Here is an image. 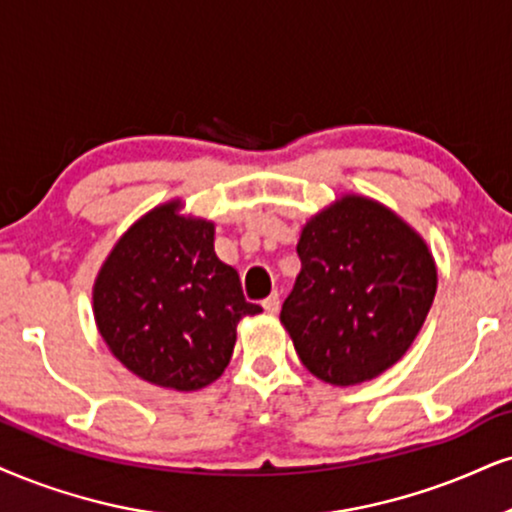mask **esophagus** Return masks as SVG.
<instances>
[{
    "instance_id": "esophagus-1",
    "label": "esophagus",
    "mask_w": 512,
    "mask_h": 512,
    "mask_svg": "<svg viewBox=\"0 0 512 512\" xmlns=\"http://www.w3.org/2000/svg\"><path fill=\"white\" fill-rule=\"evenodd\" d=\"M263 308H266L268 313H277L280 311V296L277 294H270L266 301H263Z\"/></svg>"
}]
</instances>
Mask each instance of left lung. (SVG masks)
I'll list each match as a JSON object with an SVG mask.
<instances>
[{
	"instance_id": "left-lung-1",
	"label": "left lung",
	"mask_w": 512,
	"mask_h": 512,
	"mask_svg": "<svg viewBox=\"0 0 512 512\" xmlns=\"http://www.w3.org/2000/svg\"><path fill=\"white\" fill-rule=\"evenodd\" d=\"M301 273L280 320L318 380L349 387L382 375L410 349L437 294L434 258L399 216L344 197L311 218Z\"/></svg>"
}]
</instances>
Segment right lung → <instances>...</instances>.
Wrapping results in <instances>:
<instances>
[{
  "mask_svg": "<svg viewBox=\"0 0 512 512\" xmlns=\"http://www.w3.org/2000/svg\"><path fill=\"white\" fill-rule=\"evenodd\" d=\"M154 208L113 246L94 282V318L113 356L159 387L194 391L223 375L244 299L235 268L213 251V223Z\"/></svg>",
  "mask_w": 512,
  "mask_h": 512,
  "instance_id": "add662e5",
  "label": "right lung"
}]
</instances>
